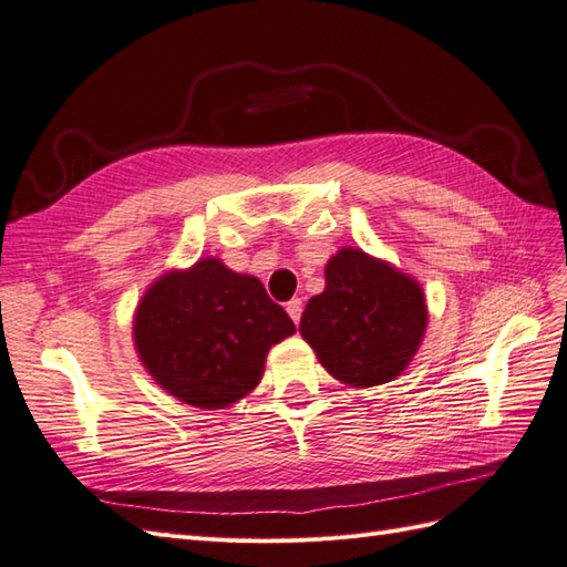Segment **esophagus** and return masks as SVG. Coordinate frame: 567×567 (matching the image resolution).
Wrapping results in <instances>:
<instances>
[{"instance_id":"34e87169","label":"esophagus","mask_w":567,"mask_h":567,"mask_svg":"<svg viewBox=\"0 0 567 567\" xmlns=\"http://www.w3.org/2000/svg\"><path fill=\"white\" fill-rule=\"evenodd\" d=\"M301 311H303V301H301L299 297H295V299H289V301H287V313H289V318H292L295 323H299Z\"/></svg>"}]
</instances>
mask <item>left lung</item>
I'll return each mask as SVG.
<instances>
[{"label": "left lung", "instance_id": "obj_1", "mask_svg": "<svg viewBox=\"0 0 567 567\" xmlns=\"http://www.w3.org/2000/svg\"><path fill=\"white\" fill-rule=\"evenodd\" d=\"M424 330L422 287L359 249H342L328 260L326 289L309 299L299 323L328 373L361 388L400 375Z\"/></svg>", "mask_w": 567, "mask_h": 567}]
</instances>
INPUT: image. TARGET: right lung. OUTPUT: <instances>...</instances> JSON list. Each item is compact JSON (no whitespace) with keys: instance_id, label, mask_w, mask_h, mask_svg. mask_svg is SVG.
Returning a JSON list of instances; mask_svg holds the SVG:
<instances>
[{"instance_id":"obj_1","label":"right lung","mask_w":567,"mask_h":567,"mask_svg":"<svg viewBox=\"0 0 567 567\" xmlns=\"http://www.w3.org/2000/svg\"><path fill=\"white\" fill-rule=\"evenodd\" d=\"M292 332V318L260 280L217 258L159 278L134 321L136 350L153 379L206 410H223L254 390L270 344Z\"/></svg>"}]
</instances>
